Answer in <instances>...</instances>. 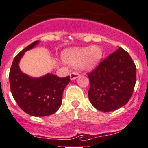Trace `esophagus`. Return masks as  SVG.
Returning <instances> with one entry per match:
<instances>
[{"label":"esophagus","instance_id":"1","mask_svg":"<svg viewBox=\"0 0 148 148\" xmlns=\"http://www.w3.org/2000/svg\"><path fill=\"white\" fill-rule=\"evenodd\" d=\"M70 79L71 80H75L77 78H78L79 77V73H78V72H73V73H70Z\"/></svg>","mask_w":148,"mask_h":148}]
</instances>
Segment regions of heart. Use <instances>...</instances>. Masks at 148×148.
I'll return each instance as SVG.
<instances>
[{"label":"heart","instance_id":"1","mask_svg":"<svg viewBox=\"0 0 148 148\" xmlns=\"http://www.w3.org/2000/svg\"><path fill=\"white\" fill-rule=\"evenodd\" d=\"M102 51L97 46L67 50L62 54V59L66 63L73 66L81 64L86 69H92L95 67L102 59Z\"/></svg>","mask_w":148,"mask_h":148}]
</instances>
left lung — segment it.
Wrapping results in <instances>:
<instances>
[{
  "instance_id": "1",
  "label": "left lung",
  "mask_w": 148,
  "mask_h": 148,
  "mask_svg": "<svg viewBox=\"0 0 148 148\" xmlns=\"http://www.w3.org/2000/svg\"><path fill=\"white\" fill-rule=\"evenodd\" d=\"M88 96L97 110L112 112L125 105L136 84V67L127 51L119 47L88 73Z\"/></svg>"
}]
</instances>
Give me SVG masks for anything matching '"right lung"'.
Returning a JSON list of instances; mask_svg holds the SVG:
<instances>
[{
	"label": "right lung",
	"instance_id": "right-lung-1",
	"mask_svg": "<svg viewBox=\"0 0 148 148\" xmlns=\"http://www.w3.org/2000/svg\"><path fill=\"white\" fill-rule=\"evenodd\" d=\"M37 43L32 42L14 57L9 78L11 92L22 110L32 116H45L54 114L61 106L64 89L70 78V75L59 78L48 73L34 78L22 73L18 65L20 59Z\"/></svg>",
	"mask_w": 148,
	"mask_h": 148
}]
</instances>
